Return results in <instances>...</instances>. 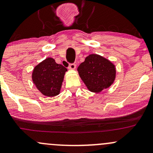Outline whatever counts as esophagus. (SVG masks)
<instances>
[{
	"label": "esophagus",
	"instance_id": "1",
	"mask_svg": "<svg viewBox=\"0 0 153 153\" xmlns=\"http://www.w3.org/2000/svg\"><path fill=\"white\" fill-rule=\"evenodd\" d=\"M76 66L75 64H70L69 66H68V69H69V70H74L75 69H76Z\"/></svg>",
	"mask_w": 153,
	"mask_h": 153
}]
</instances>
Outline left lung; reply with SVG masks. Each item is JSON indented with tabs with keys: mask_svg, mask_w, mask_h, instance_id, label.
Wrapping results in <instances>:
<instances>
[{
	"mask_svg": "<svg viewBox=\"0 0 153 153\" xmlns=\"http://www.w3.org/2000/svg\"><path fill=\"white\" fill-rule=\"evenodd\" d=\"M79 75L91 92L99 93L107 89L116 78L115 65L98 54H90L77 68Z\"/></svg>",
	"mask_w": 153,
	"mask_h": 153,
	"instance_id": "left-lung-1",
	"label": "left lung"
}]
</instances>
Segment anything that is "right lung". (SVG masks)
Masks as SVG:
<instances>
[{
  "label": "right lung",
  "mask_w": 153,
  "mask_h": 153,
  "mask_svg": "<svg viewBox=\"0 0 153 153\" xmlns=\"http://www.w3.org/2000/svg\"><path fill=\"white\" fill-rule=\"evenodd\" d=\"M67 69L56 64L55 59L48 57L34 67L31 78L36 89L44 96L59 94Z\"/></svg>",
  "instance_id": "1"
}]
</instances>
